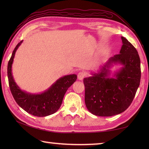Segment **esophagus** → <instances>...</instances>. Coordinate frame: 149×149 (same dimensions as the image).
<instances>
[{
  "mask_svg": "<svg viewBox=\"0 0 149 149\" xmlns=\"http://www.w3.org/2000/svg\"><path fill=\"white\" fill-rule=\"evenodd\" d=\"M86 76V74H85L84 72H81L78 74L77 75V78L79 80H81L82 81L83 79L84 78V77Z\"/></svg>",
  "mask_w": 149,
  "mask_h": 149,
  "instance_id": "esophagus-1",
  "label": "esophagus"
}]
</instances>
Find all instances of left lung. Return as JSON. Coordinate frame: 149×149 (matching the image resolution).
<instances>
[{
	"mask_svg": "<svg viewBox=\"0 0 149 149\" xmlns=\"http://www.w3.org/2000/svg\"><path fill=\"white\" fill-rule=\"evenodd\" d=\"M121 38L123 45L119 54L111 57L99 72L83 80L86 106L96 116H111L124 111L131 105L140 86V56L125 38ZM118 64L122 67L110 78L109 69Z\"/></svg>",
	"mask_w": 149,
	"mask_h": 149,
	"instance_id": "obj_1",
	"label": "left lung"
}]
</instances>
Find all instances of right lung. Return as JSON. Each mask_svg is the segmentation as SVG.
<instances>
[{
	"instance_id": "1",
	"label": "right lung",
	"mask_w": 149,
	"mask_h": 149,
	"mask_svg": "<svg viewBox=\"0 0 149 149\" xmlns=\"http://www.w3.org/2000/svg\"><path fill=\"white\" fill-rule=\"evenodd\" d=\"M22 42L15 47L8 62V77L11 92L18 105L28 113L39 117L50 115L59 109L66 91L76 81L77 75H67L59 78L48 90L41 93L33 94L22 90L15 83L11 68L15 52Z\"/></svg>"
}]
</instances>
